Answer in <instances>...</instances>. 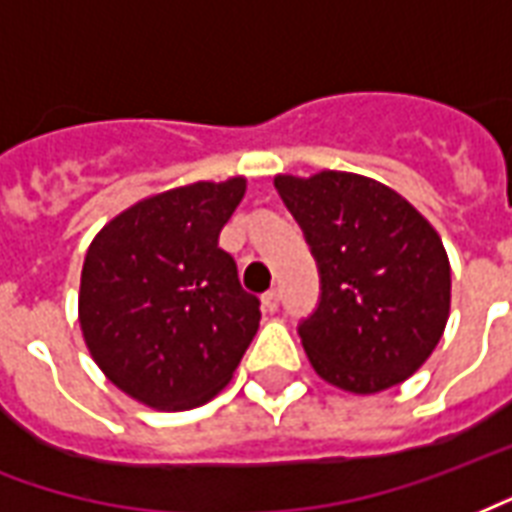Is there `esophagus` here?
<instances>
[{
    "instance_id": "34e87169",
    "label": "esophagus",
    "mask_w": 512,
    "mask_h": 512,
    "mask_svg": "<svg viewBox=\"0 0 512 512\" xmlns=\"http://www.w3.org/2000/svg\"><path fill=\"white\" fill-rule=\"evenodd\" d=\"M260 301H263V309H266V312H276V309H279V290H268V293H263Z\"/></svg>"
}]
</instances>
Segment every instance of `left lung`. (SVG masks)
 Wrapping results in <instances>:
<instances>
[{
  "instance_id": "left-lung-1",
  "label": "left lung",
  "mask_w": 512,
  "mask_h": 512,
  "mask_svg": "<svg viewBox=\"0 0 512 512\" xmlns=\"http://www.w3.org/2000/svg\"><path fill=\"white\" fill-rule=\"evenodd\" d=\"M274 187L320 266V306L298 328L314 372L355 396L412 377L450 314V263L437 230L396 189L358 173H279Z\"/></svg>"
}]
</instances>
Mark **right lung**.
<instances>
[{
	"mask_svg": "<svg viewBox=\"0 0 512 512\" xmlns=\"http://www.w3.org/2000/svg\"><path fill=\"white\" fill-rule=\"evenodd\" d=\"M244 176L151 195L86 249L78 323L102 374L151 410H192L225 388L260 325L219 233Z\"/></svg>",
	"mask_w": 512,
	"mask_h": 512,
	"instance_id": "obj_1",
	"label": "right lung"
}]
</instances>
